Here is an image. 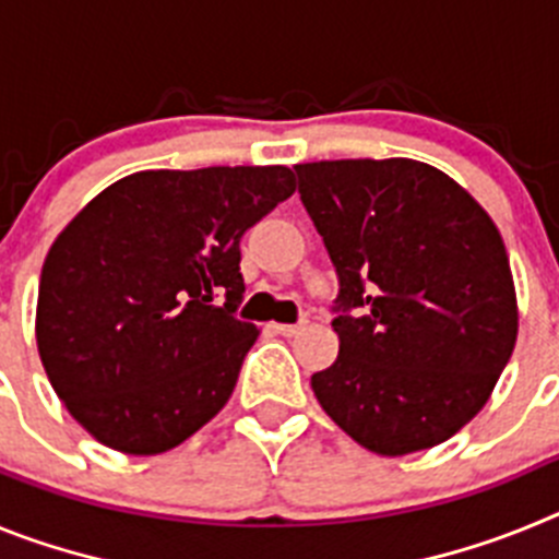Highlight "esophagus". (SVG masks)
Instances as JSON below:
<instances>
[{
    "mask_svg": "<svg viewBox=\"0 0 559 559\" xmlns=\"http://www.w3.org/2000/svg\"><path fill=\"white\" fill-rule=\"evenodd\" d=\"M274 330L280 335H285V338H290V335H299L305 330V324H274Z\"/></svg>",
    "mask_w": 559,
    "mask_h": 559,
    "instance_id": "1",
    "label": "esophagus"
}]
</instances>
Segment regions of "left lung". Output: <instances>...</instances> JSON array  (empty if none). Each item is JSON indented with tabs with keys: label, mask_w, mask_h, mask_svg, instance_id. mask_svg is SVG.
I'll return each instance as SVG.
<instances>
[{
	"label": "left lung",
	"mask_w": 559,
	"mask_h": 559,
	"mask_svg": "<svg viewBox=\"0 0 559 559\" xmlns=\"http://www.w3.org/2000/svg\"><path fill=\"white\" fill-rule=\"evenodd\" d=\"M296 176L338 274V358L310 378L319 406L378 456L445 442L481 412L515 349L501 231L426 162H308Z\"/></svg>",
	"instance_id": "left-lung-1"
}]
</instances>
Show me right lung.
<instances>
[{"label": "right lung", "instance_id": "1", "mask_svg": "<svg viewBox=\"0 0 559 559\" xmlns=\"http://www.w3.org/2000/svg\"><path fill=\"white\" fill-rule=\"evenodd\" d=\"M294 190L283 165L142 170L63 226L41 269L36 344L97 442L165 453L226 406L260 335L235 319L240 240Z\"/></svg>", "mask_w": 559, "mask_h": 559}]
</instances>
